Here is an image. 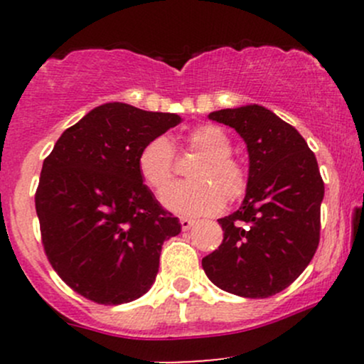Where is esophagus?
<instances>
[{
  "instance_id": "1",
  "label": "esophagus",
  "mask_w": 364,
  "mask_h": 364,
  "mask_svg": "<svg viewBox=\"0 0 364 364\" xmlns=\"http://www.w3.org/2000/svg\"><path fill=\"white\" fill-rule=\"evenodd\" d=\"M179 223H181L183 231H188V229H190L191 225L195 224V220L193 219H188V217H181V219H179Z\"/></svg>"
}]
</instances>
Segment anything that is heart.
I'll use <instances>...</instances> for the list:
<instances>
[{
	"mask_svg": "<svg viewBox=\"0 0 364 364\" xmlns=\"http://www.w3.org/2000/svg\"><path fill=\"white\" fill-rule=\"evenodd\" d=\"M190 147L202 154L191 168L195 181L176 183L161 196L169 210L183 215L210 214L223 207L224 200H235L246 190L243 166L231 157V140L219 127L202 124L188 135ZM174 152L166 136H156L144 145L136 168L144 183L154 191H162L173 179Z\"/></svg>",
	"mask_w": 364,
	"mask_h": 364,
	"instance_id": "obj_1",
	"label": "heart"
}]
</instances>
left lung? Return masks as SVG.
Masks as SVG:
<instances>
[{"label": "left lung", "mask_w": 364, "mask_h": 364, "mask_svg": "<svg viewBox=\"0 0 364 364\" xmlns=\"http://www.w3.org/2000/svg\"><path fill=\"white\" fill-rule=\"evenodd\" d=\"M208 119L236 129L250 168L243 203L219 219L223 245L202 267L225 292L269 298L294 282L318 248V162L298 129L258 104L214 111Z\"/></svg>", "instance_id": "1"}]
</instances>
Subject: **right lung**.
I'll list each match as a JSON object with an SVG mask.
<instances>
[{
  "label": "right lung",
  "mask_w": 364,
  "mask_h": 364,
  "mask_svg": "<svg viewBox=\"0 0 364 364\" xmlns=\"http://www.w3.org/2000/svg\"><path fill=\"white\" fill-rule=\"evenodd\" d=\"M181 121L106 102L65 129L46 157L36 193L43 245L53 269L83 298L129 303L156 281L162 243L181 224L144 185L136 159Z\"/></svg>",
  "instance_id": "add662e5"
}]
</instances>
